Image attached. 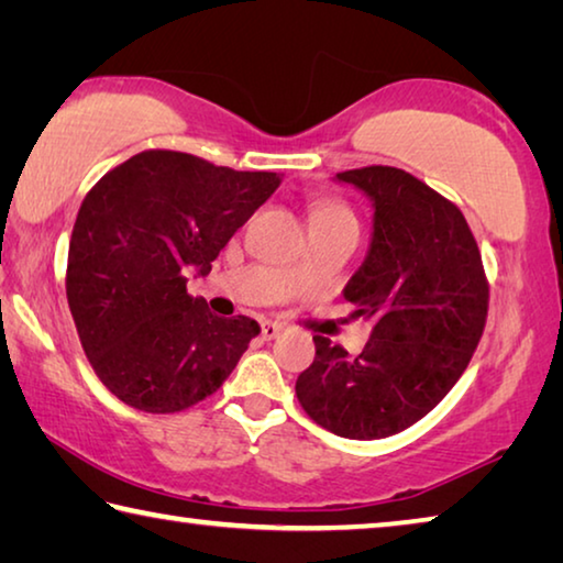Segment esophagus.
Here are the masks:
<instances>
[{
    "mask_svg": "<svg viewBox=\"0 0 563 563\" xmlns=\"http://www.w3.org/2000/svg\"><path fill=\"white\" fill-rule=\"evenodd\" d=\"M278 332H280V325H278V322H271V320L261 322V338H263V340H273V338H278Z\"/></svg>",
    "mask_w": 563,
    "mask_h": 563,
    "instance_id": "obj_1",
    "label": "esophagus"
}]
</instances>
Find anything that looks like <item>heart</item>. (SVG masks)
<instances>
[{
	"label": "heart",
	"instance_id": "1",
	"mask_svg": "<svg viewBox=\"0 0 563 563\" xmlns=\"http://www.w3.org/2000/svg\"><path fill=\"white\" fill-rule=\"evenodd\" d=\"M316 225H357L355 213L350 208L335 201V198H320L312 206V228Z\"/></svg>",
	"mask_w": 563,
	"mask_h": 563
}]
</instances>
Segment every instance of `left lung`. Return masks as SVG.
Segmentation results:
<instances>
[{
    "label": "left lung",
    "instance_id": "1",
    "mask_svg": "<svg viewBox=\"0 0 563 563\" xmlns=\"http://www.w3.org/2000/svg\"><path fill=\"white\" fill-rule=\"evenodd\" d=\"M373 201V241L345 285L355 318L373 320L360 355L316 335L295 395L310 419L347 440H383L442 402L487 322L489 283L460 208L393 166L342 170Z\"/></svg>",
    "mask_w": 563,
    "mask_h": 563
}]
</instances>
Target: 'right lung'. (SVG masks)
<instances>
[{"label":"right lung","mask_w":563,"mask_h":563,"mask_svg":"<svg viewBox=\"0 0 563 563\" xmlns=\"http://www.w3.org/2000/svg\"><path fill=\"white\" fill-rule=\"evenodd\" d=\"M280 186L180 151H141L93 186L76 216L66 300L93 373L151 415L180 412L233 373L258 322L218 318L186 290Z\"/></svg>","instance_id":"right-lung-1"}]
</instances>
